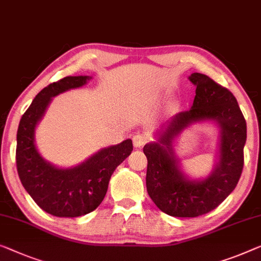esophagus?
I'll use <instances>...</instances> for the list:
<instances>
[{"mask_svg":"<svg viewBox=\"0 0 261 261\" xmlns=\"http://www.w3.org/2000/svg\"><path fill=\"white\" fill-rule=\"evenodd\" d=\"M132 141H134V145L136 147H141L147 142V138L142 134H136L134 136V138H132Z\"/></svg>","mask_w":261,"mask_h":261,"instance_id":"obj_1","label":"esophagus"}]
</instances>
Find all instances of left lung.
<instances>
[{"mask_svg":"<svg viewBox=\"0 0 261 261\" xmlns=\"http://www.w3.org/2000/svg\"><path fill=\"white\" fill-rule=\"evenodd\" d=\"M190 81L197 87L192 108L174 116L159 143L146 144L143 149L150 198L166 215L182 218L211 212L236 189L243 172L246 142V120L233 93L204 73L194 72ZM206 119L217 120L222 127L220 164L205 181L191 182L177 169L170 143L184 127Z\"/></svg>","mask_w":261,"mask_h":261,"instance_id":"left-lung-1","label":"left lung"}]
</instances>
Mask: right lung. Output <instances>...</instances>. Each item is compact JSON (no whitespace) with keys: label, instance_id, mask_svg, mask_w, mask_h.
<instances>
[{"label":"right lung","instance_id":"obj_1","mask_svg":"<svg viewBox=\"0 0 261 261\" xmlns=\"http://www.w3.org/2000/svg\"><path fill=\"white\" fill-rule=\"evenodd\" d=\"M88 76H68L37 93L17 130L16 168L23 188L43 211L56 217H81L98 207L115 169L134 150L131 139L100 150L73 169H56L44 162L34 144V130L51 97L80 88Z\"/></svg>","mask_w":261,"mask_h":261}]
</instances>
